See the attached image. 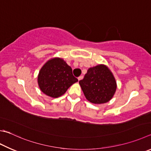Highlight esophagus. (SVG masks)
Returning <instances> with one entry per match:
<instances>
[{
    "label": "esophagus",
    "instance_id": "obj_1",
    "mask_svg": "<svg viewBox=\"0 0 151 151\" xmlns=\"http://www.w3.org/2000/svg\"><path fill=\"white\" fill-rule=\"evenodd\" d=\"M83 76H79V77H78V80L79 81L82 80V79H83Z\"/></svg>",
    "mask_w": 151,
    "mask_h": 151
}]
</instances>
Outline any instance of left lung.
<instances>
[{
  "label": "left lung",
  "instance_id": "obj_1",
  "mask_svg": "<svg viewBox=\"0 0 151 151\" xmlns=\"http://www.w3.org/2000/svg\"><path fill=\"white\" fill-rule=\"evenodd\" d=\"M79 84L86 99L96 104L109 102L117 88L113 74L104 65L90 67Z\"/></svg>",
  "mask_w": 151,
  "mask_h": 151
}]
</instances>
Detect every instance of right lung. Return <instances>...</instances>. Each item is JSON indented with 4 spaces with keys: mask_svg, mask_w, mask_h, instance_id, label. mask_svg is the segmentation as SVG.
<instances>
[{
    "mask_svg": "<svg viewBox=\"0 0 151 151\" xmlns=\"http://www.w3.org/2000/svg\"><path fill=\"white\" fill-rule=\"evenodd\" d=\"M78 79L73 75L72 68L59 57L49 60L42 67L37 76L40 90L48 96L58 98L64 94Z\"/></svg>",
    "mask_w": 151,
    "mask_h": 151,
    "instance_id": "1",
    "label": "right lung"
}]
</instances>
